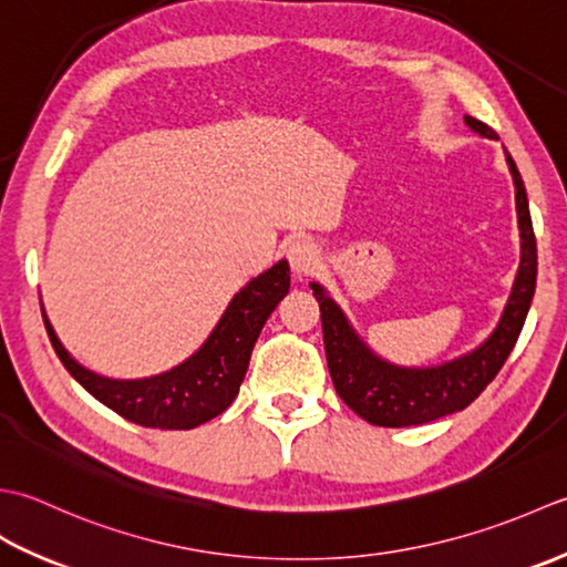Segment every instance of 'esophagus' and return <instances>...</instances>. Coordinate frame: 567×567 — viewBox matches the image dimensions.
Masks as SVG:
<instances>
[{
  "mask_svg": "<svg viewBox=\"0 0 567 567\" xmlns=\"http://www.w3.org/2000/svg\"><path fill=\"white\" fill-rule=\"evenodd\" d=\"M288 254V264H291V269L296 276H308L313 274L316 267L320 264V249L313 239L308 237H298L293 239L291 245L286 249Z\"/></svg>",
  "mask_w": 567,
  "mask_h": 567,
  "instance_id": "obj_1",
  "label": "esophagus"
}]
</instances>
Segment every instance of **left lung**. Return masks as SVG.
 <instances>
[{
  "instance_id": "8db88e82",
  "label": "left lung",
  "mask_w": 567,
  "mask_h": 567,
  "mask_svg": "<svg viewBox=\"0 0 567 567\" xmlns=\"http://www.w3.org/2000/svg\"><path fill=\"white\" fill-rule=\"evenodd\" d=\"M472 130L482 136L499 138L492 126L475 117H465ZM509 161L514 186L518 227H522V267L514 284L504 318L492 338L472 354L460 357L455 362L431 369H401L381 362L357 340V334L332 303L330 296L313 284V296L320 303L322 342H326L328 369L334 391L348 406L362 415L367 423L384 425V429H406V425L431 423L455 411L467 409L489 381L499 374L506 357L522 334L530 298L536 291V235L530 223L526 188L514 158Z\"/></svg>"
}]
</instances>
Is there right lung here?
Returning a JSON list of instances; mask_svg holds the SVG:
<instances>
[{
    "label": "right lung",
    "mask_w": 567,
    "mask_h": 567,
    "mask_svg": "<svg viewBox=\"0 0 567 567\" xmlns=\"http://www.w3.org/2000/svg\"><path fill=\"white\" fill-rule=\"evenodd\" d=\"M288 286L291 269L281 259L241 288L210 338L190 360L152 379L120 381L92 374L63 350L45 316L43 326L58 360L100 403L144 429L190 431L215 419L235 401L247 374L254 342L276 303L288 293Z\"/></svg>",
    "instance_id": "right-lung-1"
}]
</instances>
